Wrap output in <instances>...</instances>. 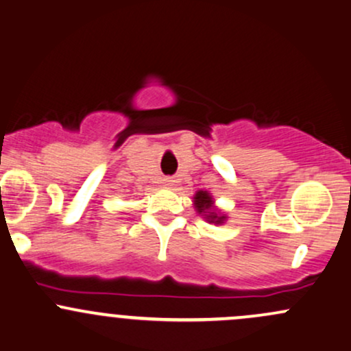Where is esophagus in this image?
Wrapping results in <instances>:
<instances>
[{"label":"esophagus","mask_w":351,"mask_h":351,"mask_svg":"<svg viewBox=\"0 0 351 351\" xmlns=\"http://www.w3.org/2000/svg\"><path fill=\"white\" fill-rule=\"evenodd\" d=\"M174 182H176L174 177H165V179H164V184H165V186H167V187L174 186Z\"/></svg>","instance_id":"obj_1"}]
</instances>
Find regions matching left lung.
<instances>
[{
  "label": "left lung",
  "mask_w": 351,
  "mask_h": 351,
  "mask_svg": "<svg viewBox=\"0 0 351 351\" xmlns=\"http://www.w3.org/2000/svg\"><path fill=\"white\" fill-rule=\"evenodd\" d=\"M194 206L195 210L199 214L204 215V219H207V222L210 223H223L226 215L220 214V212L214 206V199L208 194L207 191H199L194 195Z\"/></svg>",
  "instance_id": "left-lung-1"
}]
</instances>
